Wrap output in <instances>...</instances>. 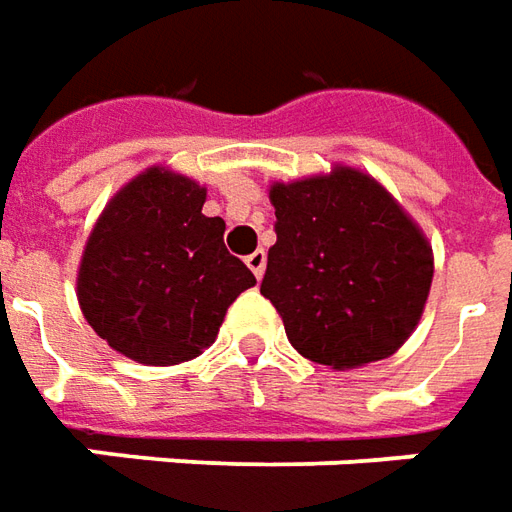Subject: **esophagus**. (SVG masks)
<instances>
[{
  "label": "esophagus",
  "instance_id": "esophagus-1",
  "mask_svg": "<svg viewBox=\"0 0 512 512\" xmlns=\"http://www.w3.org/2000/svg\"><path fill=\"white\" fill-rule=\"evenodd\" d=\"M246 266L252 268V274L260 280V277H263V271H266V252H263V249H255L252 255L246 257Z\"/></svg>",
  "mask_w": 512,
  "mask_h": 512
}]
</instances>
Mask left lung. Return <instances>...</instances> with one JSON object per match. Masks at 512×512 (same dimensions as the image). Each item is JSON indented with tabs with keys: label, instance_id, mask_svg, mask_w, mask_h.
<instances>
[{
	"label": "left lung",
	"instance_id": "obj_1",
	"mask_svg": "<svg viewBox=\"0 0 512 512\" xmlns=\"http://www.w3.org/2000/svg\"><path fill=\"white\" fill-rule=\"evenodd\" d=\"M277 244L260 293L307 360L357 368L391 357L416 330L432 246L380 182L349 166L274 182Z\"/></svg>",
	"mask_w": 512,
	"mask_h": 512
}]
</instances>
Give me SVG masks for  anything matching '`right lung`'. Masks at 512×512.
Segmentation results:
<instances>
[{
    "label": "right lung",
    "instance_id": "1",
    "mask_svg": "<svg viewBox=\"0 0 512 512\" xmlns=\"http://www.w3.org/2000/svg\"><path fill=\"white\" fill-rule=\"evenodd\" d=\"M191 177L152 166L113 196L77 271L82 316L107 346L146 366H177L216 341L255 274L227 252L219 216Z\"/></svg>",
    "mask_w": 512,
    "mask_h": 512
}]
</instances>
